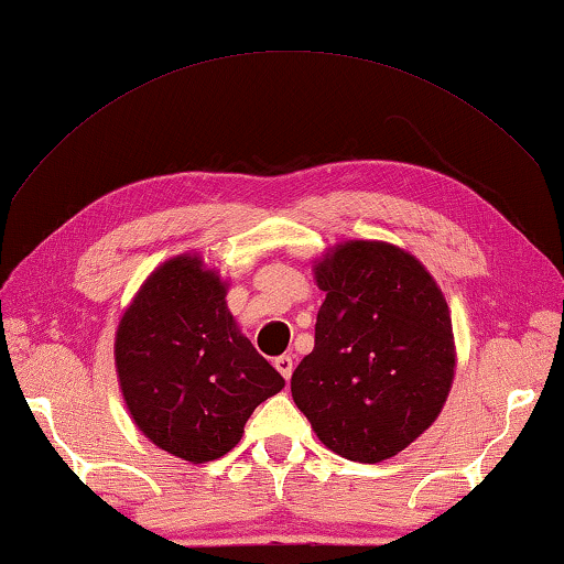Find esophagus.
<instances>
[{
  "instance_id": "1",
  "label": "esophagus",
  "mask_w": 564,
  "mask_h": 564,
  "mask_svg": "<svg viewBox=\"0 0 564 564\" xmlns=\"http://www.w3.org/2000/svg\"><path fill=\"white\" fill-rule=\"evenodd\" d=\"M273 366L279 368V373H281L285 380H289V378L293 376V358H291V356H279V358L273 360Z\"/></svg>"
}]
</instances>
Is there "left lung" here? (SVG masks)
Listing matches in <instances>:
<instances>
[{
    "label": "left lung",
    "instance_id": "left-lung-1",
    "mask_svg": "<svg viewBox=\"0 0 564 564\" xmlns=\"http://www.w3.org/2000/svg\"><path fill=\"white\" fill-rule=\"evenodd\" d=\"M313 271L326 301L316 346L293 370V400L333 453L388 460L435 423L451 393L445 295L415 256L383 241L340 243Z\"/></svg>",
    "mask_w": 564,
    "mask_h": 564
}]
</instances>
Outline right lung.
Wrapping results in <instances>:
<instances>
[{"label": "right lung", "instance_id": "add662e5", "mask_svg": "<svg viewBox=\"0 0 564 564\" xmlns=\"http://www.w3.org/2000/svg\"><path fill=\"white\" fill-rule=\"evenodd\" d=\"M113 358L139 431L188 463L236 447L253 410L285 386L238 330L226 283L191 253L161 263L133 295Z\"/></svg>", "mask_w": 564, "mask_h": 564}]
</instances>
